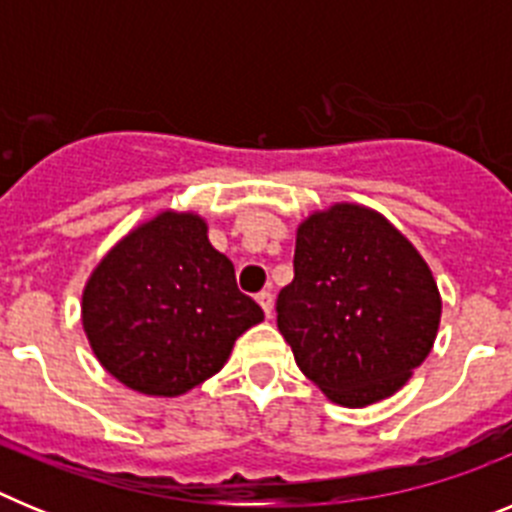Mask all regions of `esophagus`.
<instances>
[{"label": "esophagus", "mask_w": 512, "mask_h": 512, "mask_svg": "<svg viewBox=\"0 0 512 512\" xmlns=\"http://www.w3.org/2000/svg\"><path fill=\"white\" fill-rule=\"evenodd\" d=\"M256 302H259L261 310L266 312V318H269V315H271V305H274V297H271L269 289H264V292H259V295H256Z\"/></svg>", "instance_id": "esophagus-1"}]
</instances>
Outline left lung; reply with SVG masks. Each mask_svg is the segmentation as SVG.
<instances>
[{"label": "left lung", "instance_id": "obj_1", "mask_svg": "<svg viewBox=\"0 0 512 512\" xmlns=\"http://www.w3.org/2000/svg\"><path fill=\"white\" fill-rule=\"evenodd\" d=\"M438 320L431 269L382 215L333 205L300 225L277 325L330 400L364 408L395 395L431 354Z\"/></svg>", "mask_w": 512, "mask_h": 512}]
</instances>
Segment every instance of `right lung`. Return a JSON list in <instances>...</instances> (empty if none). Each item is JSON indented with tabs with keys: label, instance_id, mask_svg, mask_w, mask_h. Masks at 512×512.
<instances>
[{
	"label": "right lung",
	"instance_id": "right-lung-1",
	"mask_svg": "<svg viewBox=\"0 0 512 512\" xmlns=\"http://www.w3.org/2000/svg\"><path fill=\"white\" fill-rule=\"evenodd\" d=\"M81 320L99 364L143 395H184L223 369L264 310L235 284L202 217L161 212L94 269Z\"/></svg>",
	"mask_w": 512,
	"mask_h": 512
}]
</instances>
